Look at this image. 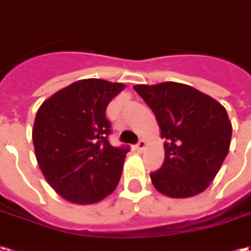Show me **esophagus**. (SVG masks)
Wrapping results in <instances>:
<instances>
[{
  "mask_svg": "<svg viewBox=\"0 0 251 251\" xmlns=\"http://www.w3.org/2000/svg\"><path fill=\"white\" fill-rule=\"evenodd\" d=\"M144 148H146V141H144V140H139V143L136 144V150H137L139 152H141Z\"/></svg>",
  "mask_w": 251,
  "mask_h": 251,
  "instance_id": "obj_1",
  "label": "esophagus"
}]
</instances>
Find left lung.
<instances>
[{"mask_svg": "<svg viewBox=\"0 0 251 251\" xmlns=\"http://www.w3.org/2000/svg\"><path fill=\"white\" fill-rule=\"evenodd\" d=\"M152 110L165 139V161L151 173L154 187L170 198L203 192L229 151L232 125L213 97L177 82L134 85Z\"/></svg>", "mask_w": 251, "mask_h": 251, "instance_id": "obj_1", "label": "left lung"}]
</instances>
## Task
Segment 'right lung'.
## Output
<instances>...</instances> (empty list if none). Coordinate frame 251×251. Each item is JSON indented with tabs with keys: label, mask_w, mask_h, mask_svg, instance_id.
Here are the masks:
<instances>
[{
	"label": "right lung",
	"mask_w": 251,
	"mask_h": 251,
	"mask_svg": "<svg viewBox=\"0 0 251 251\" xmlns=\"http://www.w3.org/2000/svg\"><path fill=\"white\" fill-rule=\"evenodd\" d=\"M124 89V83L81 79L56 92L37 111V162L49 185L68 202L97 203L118 185L129 147L110 144L105 110Z\"/></svg>",
	"instance_id": "add662e5"
}]
</instances>
